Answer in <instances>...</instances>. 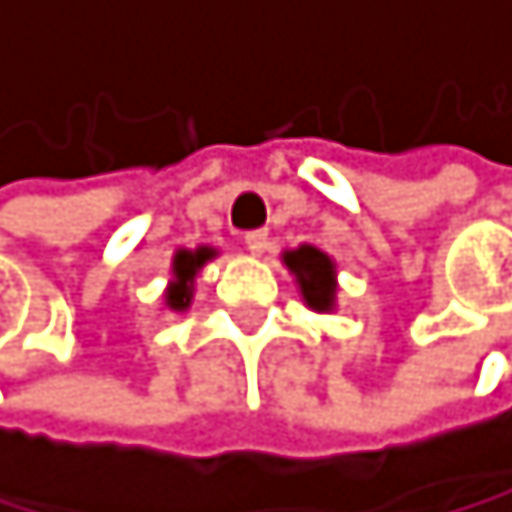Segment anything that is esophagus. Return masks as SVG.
Segmentation results:
<instances>
[{
  "label": "esophagus",
  "instance_id": "esophagus-1",
  "mask_svg": "<svg viewBox=\"0 0 512 512\" xmlns=\"http://www.w3.org/2000/svg\"><path fill=\"white\" fill-rule=\"evenodd\" d=\"M245 245H248L251 254H264L271 241H267V232H264V229H258V232H248V235H245Z\"/></svg>",
  "mask_w": 512,
  "mask_h": 512
}]
</instances>
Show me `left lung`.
Segmentation results:
<instances>
[{"label":"left lung","mask_w":512,"mask_h":512,"mask_svg":"<svg viewBox=\"0 0 512 512\" xmlns=\"http://www.w3.org/2000/svg\"><path fill=\"white\" fill-rule=\"evenodd\" d=\"M283 267L293 274L296 290H300L303 303L313 313H335L338 309V267L335 258L316 245H300V248H283L280 251Z\"/></svg>","instance_id":"obj_1"}]
</instances>
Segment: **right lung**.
Wrapping results in <instances>:
<instances>
[{
    "label": "right lung",
    "mask_w": 512,
    "mask_h": 512,
    "mask_svg": "<svg viewBox=\"0 0 512 512\" xmlns=\"http://www.w3.org/2000/svg\"><path fill=\"white\" fill-rule=\"evenodd\" d=\"M219 258V248L212 245H196V248H177L170 258V280L164 290V306L170 313H186L193 306L196 296V277L199 271Z\"/></svg>",
    "instance_id": "add662e5"
}]
</instances>
